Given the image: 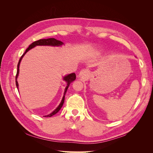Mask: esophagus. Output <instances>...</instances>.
<instances>
[{"mask_svg":"<svg viewBox=\"0 0 153 153\" xmlns=\"http://www.w3.org/2000/svg\"><path fill=\"white\" fill-rule=\"evenodd\" d=\"M88 74H89V71L87 69H82L79 73V76L82 78H85L88 76Z\"/></svg>","mask_w":153,"mask_h":153,"instance_id":"esophagus-1","label":"esophagus"}]
</instances>
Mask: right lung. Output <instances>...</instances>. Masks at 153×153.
<instances>
[{"mask_svg":"<svg viewBox=\"0 0 153 153\" xmlns=\"http://www.w3.org/2000/svg\"><path fill=\"white\" fill-rule=\"evenodd\" d=\"M62 45H64V43H62L61 41L57 40L55 38H48V39H39L38 41H34V42L32 43L31 45H29V47L27 48V50H25V53L23 54L22 56L20 57V59L19 60V62H18V66H17V73H16V85L18 90V83L17 82V78H18V75H19V67H20V62L22 61V58L24 57L25 54L27 52H28V51H29L30 49L34 48L35 47H36V46H52V47H60V46H62ZM75 79H76V75H75V73H74L69 74V75H67L64 76L63 80L67 83V86L65 88V90H64V96L62 97L61 102L60 103L59 105L53 111L52 113L48 114V115H44V117H52L53 115L56 114L60 110V109L62 108V106L64 102V98H65L66 92L68 87H69V85H70L71 83L75 80Z\"/></svg>","mask_w":153,"mask_h":153,"instance_id":"add662e5","label":"right lung"}]
</instances>
